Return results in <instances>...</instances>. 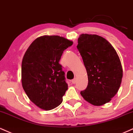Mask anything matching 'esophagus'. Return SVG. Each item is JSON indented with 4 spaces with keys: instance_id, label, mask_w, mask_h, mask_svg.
Masks as SVG:
<instances>
[{
    "instance_id": "34e87169",
    "label": "esophagus",
    "mask_w": 133,
    "mask_h": 133,
    "mask_svg": "<svg viewBox=\"0 0 133 133\" xmlns=\"http://www.w3.org/2000/svg\"><path fill=\"white\" fill-rule=\"evenodd\" d=\"M71 83H72L73 84H75L76 83V79L74 78L73 79H72V80H71Z\"/></svg>"
}]
</instances>
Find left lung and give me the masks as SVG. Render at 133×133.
<instances>
[{
    "label": "left lung",
    "instance_id": "obj_1",
    "mask_svg": "<svg viewBox=\"0 0 133 133\" xmlns=\"http://www.w3.org/2000/svg\"><path fill=\"white\" fill-rule=\"evenodd\" d=\"M77 48L88 78L87 88L81 95L94 106L107 103L116 94L122 81V65L116 50L103 37L86 34L79 35Z\"/></svg>",
    "mask_w": 133,
    "mask_h": 133
}]
</instances>
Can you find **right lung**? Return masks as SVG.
I'll use <instances>...</instances> for the list:
<instances>
[{
    "label": "right lung",
    "mask_w": 133,
    "mask_h": 133,
    "mask_svg": "<svg viewBox=\"0 0 133 133\" xmlns=\"http://www.w3.org/2000/svg\"><path fill=\"white\" fill-rule=\"evenodd\" d=\"M71 40L58 35H43L31 43L22 63V84L30 100L44 110L62 103L68 89L65 72L59 63Z\"/></svg>",
    "instance_id": "right-lung-1"
}]
</instances>
